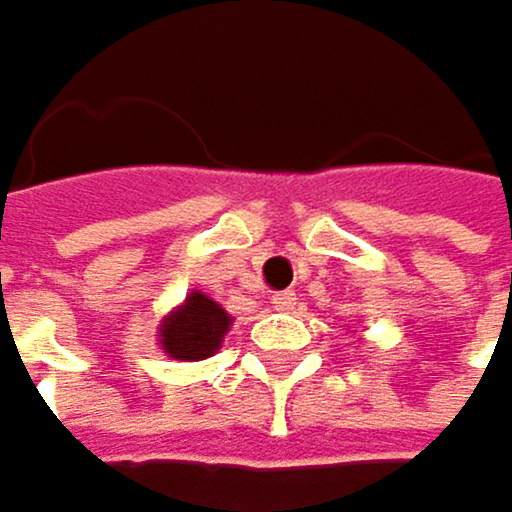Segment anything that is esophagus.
I'll use <instances>...</instances> for the list:
<instances>
[{"instance_id":"esophagus-1","label":"esophagus","mask_w":512,"mask_h":512,"mask_svg":"<svg viewBox=\"0 0 512 512\" xmlns=\"http://www.w3.org/2000/svg\"><path fill=\"white\" fill-rule=\"evenodd\" d=\"M270 304L276 307V311H292V307H295V292H276L270 298Z\"/></svg>"}]
</instances>
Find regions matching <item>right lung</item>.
Masks as SVG:
<instances>
[{
  "label": "right lung",
  "instance_id": "obj_1",
  "mask_svg": "<svg viewBox=\"0 0 512 512\" xmlns=\"http://www.w3.org/2000/svg\"><path fill=\"white\" fill-rule=\"evenodd\" d=\"M226 329H230V314L208 295L192 292L180 311L161 323V345L177 360H205L220 348Z\"/></svg>",
  "mask_w": 512,
  "mask_h": 512
}]
</instances>
